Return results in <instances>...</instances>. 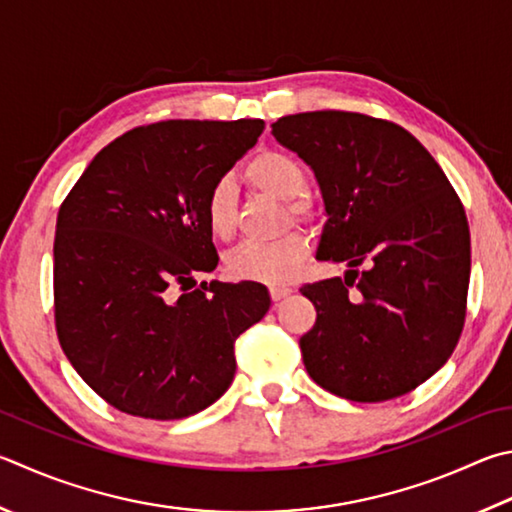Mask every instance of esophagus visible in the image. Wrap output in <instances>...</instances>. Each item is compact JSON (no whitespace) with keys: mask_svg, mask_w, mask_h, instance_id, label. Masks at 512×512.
I'll list each match as a JSON object with an SVG mask.
<instances>
[{"mask_svg":"<svg viewBox=\"0 0 512 512\" xmlns=\"http://www.w3.org/2000/svg\"><path fill=\"white\" fill-rule=\"evenodd\" d=\"M291 293H293L291 286H284V284H273V286H271L273 302H280V300H284V297H288Z\"/></svg>","mask_w":512,"mask_h":512,"instance_id":"1","label":"esophagus"}]
</instances>
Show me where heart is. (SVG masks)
<instances>
[{
    "instance_id": "obj_1",
    "label": "heart",
    "mask_w": 512,
    "mask_h": 512,
    "mask_svg": "<svg viewBox=\"0 0 512 512\" xmlns=\"http://www.w3.org/2000/svg\"><path fill=\"white\" fill-rule=\"evenodd\" d=\"M246 179L253 188L280 201H288L286 210L291 219H313V206L306 199H300L306 188V174L293 156L275 150L257 154L246 167ZM206 221L212 235L219 239H228L235 232V188L228 179H221L210 188L206 199ZM306 255H309V239L295 230L275 241H244L235 250H230L226 268L237 280L277 284L291 280L302 268Z\"/></svg>"
}]
</instances>
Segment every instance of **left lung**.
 <instances>
[{
    "label": "left lung",
    "instance_id": "obj_1",
    "mask_svg": "<svg viewBox=\"0 0 512 512\" xmlns=\"http://www.w3.org/2000/svg\"><path fill=\"white\" fill-rule=\"evenodd\" d=\"M273 136L318 179L327 221L315 257L349 268L300 288L318 311L300 338L306 371L356 403L412 392L448 362L466 320L470 228L457 192L389 120L306 111Z\"/></svg>",
    "mask_w": 512,
    "mask_h": 512
}]
</instances>
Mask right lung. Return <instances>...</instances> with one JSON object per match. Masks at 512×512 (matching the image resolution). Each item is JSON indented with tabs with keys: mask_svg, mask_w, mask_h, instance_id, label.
<instances>
[{
	"mask_svg": "<svg viewBox=\"0 0 512 512\" xmlns=\"http://www.w3.org/2000/svg\"><path fill=\"white\" fill-rule=\"evenodd\" d=\"M264 120H165L118 136L64 199L55 224V329L80 378L116 410L174 421L235 378V340L271 306L257 282H201L217 248L212 185Z\"/></svg>",
	"mask_w": 512,
	"mask_h": 512,
	"instance_id": "1",
	"label": "right lung"
}]
</instances>
